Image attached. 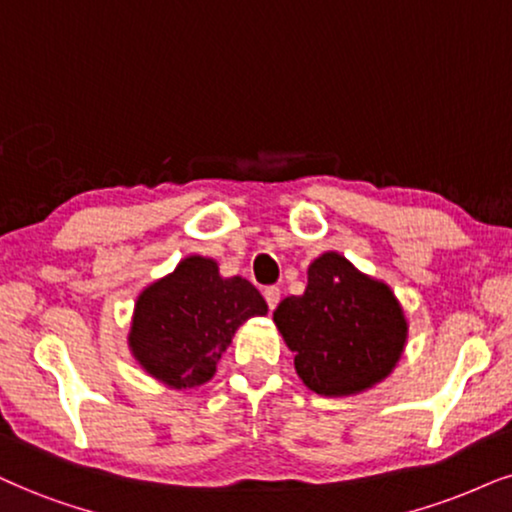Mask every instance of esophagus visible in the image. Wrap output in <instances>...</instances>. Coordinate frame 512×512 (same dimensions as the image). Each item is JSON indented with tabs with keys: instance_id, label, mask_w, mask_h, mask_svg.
I'll return each mask as SVG.
<instances>
[{
	"instance_id": "obj_1",
	"label": "esophagus",
	"mask_w": 512,
	"mask_h": 512,
	"mask_svg": "<svg viewBox=\"0 0 512 512\" xmlns=\"http://www.w3.org/2000/svg\"><path fill=\"white\" fill-rule=\"evenodd\" d=\"M263 296H266L268 308L273 311V308L280 304V287H266V289H263Z\"/></svg>"
}]
</instances>
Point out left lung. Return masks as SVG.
<instances>
[{"mask_svg":"<svg viewBox=\"0 0 512 512\" xmlns=\"http://www.w3.org/2000/svg\"><path fill=\"white\" fill-rule=\"evenodd\" d=\"M273 320L294 351L296 375L320 396H351L382 382L408 339L389 285L363 275L337 251L308 266L301 296H287Z\"/></svg>","mask_w":512,"mask_h":512,"instance_id":"8db88e82","label":"left lung"}]
</instances>
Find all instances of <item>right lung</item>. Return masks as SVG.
<instances>
[{
  "mask_svg": "<svg viewBox=\"0 0 512 512\" xmlns=\"http://www.w3.org/2000/svg\"><path fill=\"white\" fill-rule=\"evenodd\" d=\"M266 313V299L249 280L223 277L213 258L187 256L137 296L128 344L159 382L199 387L216 375L237 327Z\"/></svg>",
  "mask_w": 512,
  "mask_h": 512,
  "instance_id": "right-lung-1",
  "label": "right lung"
}]
</instances>
